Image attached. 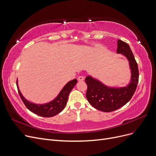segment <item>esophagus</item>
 <instances>
[{"label":"esophagus","mask_w":156,"mask_h":156,"mask_svg":"<svg viewBox=\"0 0 156 156\" xmlns=\"http://www.w3.org/2000/svg\"><path fill=\"white\" fill-rule=\"evenodd\" d=\"M78 81H80V82H82L84 80V77L83 76H80L78 78Z\"/></svg>","instance_id":"obj_1"}]
</instances>
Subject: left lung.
Returning a JSON list of instances; mask_svg holds the SVG:
<instances>
[{"instance_id":"left-lung-1","label":"left lung","mask_w":156,"mask_h":156,"mask_svg":"<svg viewBox=\"0 0 156 156\" xmlns=\"http://www.w3.org/2000/svg\"><path fill=\"white\" fill-rule=\"evenodd\" d=\"M116 52L124 55L129 62L131 78L126 87H108L91 76L86 77L85 81L87 85L86 98L89 103L98 110L105 112L116 111L128 103L135 93L139 80L137 63L129 45L118 40Z\"/></svg>"}]
</instances>
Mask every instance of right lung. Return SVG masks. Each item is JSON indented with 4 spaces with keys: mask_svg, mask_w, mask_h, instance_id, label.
<instances>
[{
    "mask_svg": "<svg viewBox=\"0 0 156 156\" xmlns=\"http://www.w3.org/2000/svg\"><path fill=\"white\" fill-rule=\"evenodd\" d=\"M77 82L76 79H74L69 82L63 87L55 99L44 104H36V103L27 100L20 91L18 85V80H16V86L22 101L24 102V105L29 110L40 116L49 118L55 116L63 111V109L67 105L69 93Z\"/></svg>",
    "mask_w": 156,
    "mask_h": 156,
    "instance_id": "right-lung-1",
    "label": "right lung"
}]
</instances>
